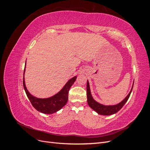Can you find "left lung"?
Here are the masks:
<instances>
[{"label":"left lung","instance_id":"obj_1","mask_svg":"<svg viewBox=\"0 0 150 150\" xmlns=\"http://www.w3.org/2000/svg\"><path fill=\"white\" fill-rule=\"evenodd\" d=\"M133 84L134 82L133 83L132 88H131L129 94L127 95L126 97L120 103H119L118 104H115V105H104V104L99 103L97 102L96 100H94L91 94V92L89 81L87 80V88H86V90H87V101L88 105L92 110L96 111L99 115L108 116L115 114V113H116L117 111H119L121 110L122 106L125 105V104L126 103V101H128V99H129V97L131 93V91H132Z\"/></svg>","mask_w":150,"mask_h":150}]
</instances>
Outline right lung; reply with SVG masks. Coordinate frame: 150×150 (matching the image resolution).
I'll use <instances>...</instances> for the list:
<instances>
[{
  "instance_id": "1",
  "label": "right lung",
  "mask_w": 150,
  "mask_h": 150,
  "mask_svg": "<svg viewBox=\"0 0 150 150\" xmlns=\"http://www.w3.org/2000/svg\"><path fill=\"white\" fill-rule=\"evenodd\" d=\"M26 65V61L25 64ZM25 71V66L24 71V78H23V86L27 94V96L30 100L32 105L35 109L36 110L44 113V114H53V113L60 110L64 106L68 100V93L69 91L74 84L77 78V76H75L73 78L70 79L67 81L66 84L54 96L47 98H38L33 96L26 88L24 74Z\"/></svg>"
}]
</instances>
